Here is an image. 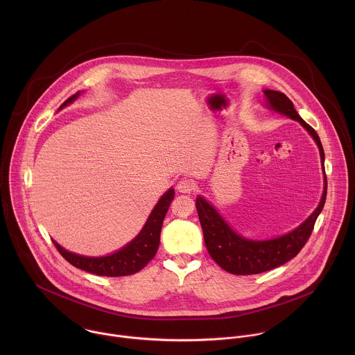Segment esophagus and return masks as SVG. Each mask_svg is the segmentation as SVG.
<instances>
[{
	"mask_svg": "<svg viewBox=\"0 0 355 355\" xmlns=\"http://www.w3.org/2000/svg\"><path fill=\"white\" fill-rule=\"evenodd\" d=\"M178 190L180 191V193H184V194H190V193H193L196 189H197V184H196V182L193 180V179H187V178H184V179H180L179 182H178Z\"/></svg>",
	"mask_w": 355,
	"mask_h": 355,
	"instance_id": "esophagus-1",
	"label": "esophagus"
}]
</instances>
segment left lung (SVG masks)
Masks as SVG:
<instances>
[{
	"label": "left lung",
	"instance_id": "1",
	"mask_svg": "<svg viewBox=\"0 0 355 355\" xmlns=\"http://www.w3.org/2000/svg\"><path fill=\"white\" fill-rule=\"evenodd\" d=\"M266 105L270 110L284 114L301 123L318 146L324 169V149L317 132L298 114L291 100L280 92L263 90ZM324 172V171H322ZM327 198V176L324 172V191L314 211L293 231L266 241L248 239L236 234L211 203L197 197V211L201 221L203 239L210 257L227 272L234 275H257L277 268L302 250L311 235L314 223L321 213Z\"/></svg>",
	"mask_w": 355,
	"mask_h": 355
}]
</instances>
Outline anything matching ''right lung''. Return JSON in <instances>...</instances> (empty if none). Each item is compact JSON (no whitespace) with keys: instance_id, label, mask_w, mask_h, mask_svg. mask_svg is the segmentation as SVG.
I'll return each mask as SVG.
<instances>
[{"instance_id":"add662e5","label":"right lung","mask_w":355,"mask_h":355,"mask_svg":"<svg viewBox=\"0 0 355 355\" xmlns=\"http://www.w3.org/2000/svg\"><path fill=\"white\" fill-rule=\"evenodd\" d=\"M79 96H80V92L69 97L60 106V109L78 100ZM173 198H175L173 189H169L166 193H164V196L153 207L152 213L148 217V221L145 223L141 232L130 243H127L124 248H121L114 253L102 255V257H87V255L68 252L62 246H60L55 241H53V243L60 254L71 265L82 270H86L89 273H94L98 276H107V277L128 276V275L137 273L141 269H144L149 261H152L153 257L158 250L162 221Z\"/></svg>"}]
</instances>
